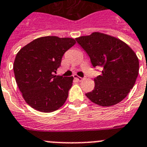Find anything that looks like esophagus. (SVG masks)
Wrapping results in <instances>:
<instances>
[{
    "label": "esophagus",
    "instance_id": "1",
    "mask_svg": "<svg viewBox=\"0 0 147 147\" xmlns=\"http://www.w3.org/2000/svg\"><path fill=\"white\" fill-rule=\"evenodd\" d=\"M74 78H75V79H77V80H79V81H81V80L83 79V78H81V77L78 76V75H75V76H74Z\"/></svg>",
    "mask_w": 147,
    "mask_h": 147
}]
</instances>
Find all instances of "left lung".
I'll use <instances>...</instances> for the list:
<instances>
[{
  "label": "left lung",
  "mask_w": 147,
  "mask_h": 147,
  "mask_svg": "<svg viewBox=\"0 0 147 147\" xmlns=\"http://www.w3.org/2000/svg\"><path fill=\"white\" fill-rule=\"evenodd\" d=\"M75 39L88 54L92 66L102 70L94 79L93 91L86 96L103 107L122 101L138 75L139 61L134 51L120 39L102 33L94 32Z\"/></svg>",
  "instance_id": "left-lung-1"
}]
</instances>
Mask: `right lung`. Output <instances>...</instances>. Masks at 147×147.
I'll return each mask as SVG.
<instances>
[{
  "label": "right lung",
  "instance_id": "right-lung-1",
  "mask_svg": "<svg viewBox=\"0 0 147 147\" xmlns=\"http://www.w3.org/2000/svg\"><path fill=\"white\" fill-rule=\"evenodd\" d=\"M76 43L72 38L43 36L20 49L13 69L25 101L44 113L64 105L72 86L73 77L55 75L64 53Z\"/></svg>",
  "mask_w": 147,
  "mask_h": 147
}]
</instances>
